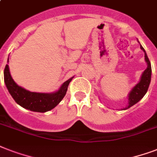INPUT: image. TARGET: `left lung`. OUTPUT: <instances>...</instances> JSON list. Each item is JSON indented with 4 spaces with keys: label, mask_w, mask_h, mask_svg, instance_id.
Returning <instances> with one entry per match:
<instances>
[{
    "label": "left lung",
    "mask_w": 157,
    "mask_h": 157,
    "mask_svg": "<svg viewBox=\"0 0 157 157\" xmlns=\"http://www.w3.org/2000/svg\"><path fill=\"white\" fill-rule=\"evenodd\" d=\"M140 48L144 50V54H145V61L147 63V67L145 71H144V73L142 74L141 80L139 83L137 84L136 86H134L133 90L130 91V93L129 94V105L126 108L124 109H128L130 107H132L133 105L137 103L139 100H141L142 98H144V96L146 94L147 91L148 90L149 85L151 82V63L149 61V59L147 55L146 54V51L144 50V47L140 45Z\"/></svg>",
    "instance_id": "8db88e82"
}]
</instances>
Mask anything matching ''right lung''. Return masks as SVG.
Masks as SVG:
<instances>
[{
    "instance_id": "add662e5",
    "label": "right lung",
    "mask_w": 157,
    "mask_h": 157,
    "mask_svg": "<svg viewBox=\"0 0 157 157\" xmlns=\"http://www.w3.org/2000/svg\"><path fill=\"white\" fill-rule=\"evenodd\" d=\"M72 78L73 77L65 81L59 90L55 93H36L22 88L13 81L10 73L8 64H6L4 70L5 83L14 101L23 108L37 112H48L56 107L64 98L69 83L71 82Z\"/></svg>"
}]
</instances>
